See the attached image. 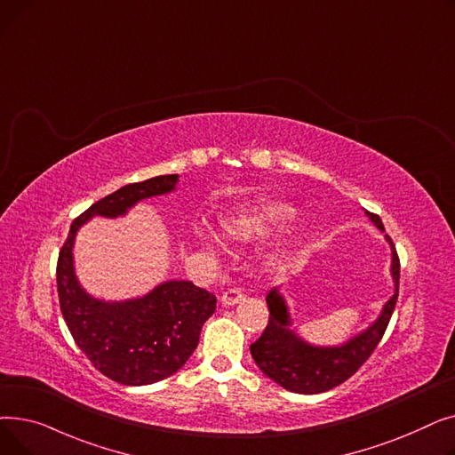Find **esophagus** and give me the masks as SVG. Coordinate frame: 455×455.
Returning <instances> with one entry per match:
<instances>
[{"instance_id":"esophagus-1","label":"esophagus","mask_w":455,"mask_h":455,"mask_svg":"<svg viewBox=\"0 0 455 455\" xmlns=\"http://www.w3.org/2000/svg\"><path fill=\"white\" fill-rule=\"evenodd\" d=\"M243 300V291H242V288H230V290H227L225 293H223V297H221V304L223 306H235L237 302H242Z\"/></svg>"}]
</instances>
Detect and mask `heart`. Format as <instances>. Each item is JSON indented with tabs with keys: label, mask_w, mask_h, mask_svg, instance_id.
Wrapping results in <instances>:
<instances>
[{
	"label": "heart",
	"mask_w": 455,
	"mask_h": 455,
	"mask_svg": "<svg viewBox=\"0 0 455 455\" xmlns=\"http://www.w3.org/2000/svg\"><path fill=\"white\" fill-rule=\"evenodd\" d=\"M297 215V210L280 201H267L249 210L235 213L223 223L227 237L237 243H258L266 240L275 230L288 225ZM302 237L297 232L282 237V240L267 254V266L275 271L288 269L300 249Z\"/></svg>",
	"instance_id": "heart-1"
}]
</instances>
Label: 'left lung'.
Segmentation results:
<instances>
[{
  "label": "left lung",
  "mask_w": 455,
  "mask_h": 455,
  "mask_svg": "<svg viewBox=\"0 0 455 455\" xmlns=\"http://www.w3.org/2000/svg\"><path fill=\"white\" fill-rule=\"evenodd\" d=\"M367 215L381 232H386L384 223L376 213L367 212ZM386 237L391 245V276L395 282V293L367 330L339 347H315L306 343L291 330L290 309L282 293L276 288L267 293L269 323L258 341L251 345V354L259 371L276 381L280 387L299 395L324 393L343 384L369 360L379 339L384 338L398 299L400 259L393 240L389 235Z\"/></svg>",
  "instance_id": "1"
}]
</instances>
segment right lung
<instances>
[{"label": "right lung", "instance_id": "right-lung-1", "mask_svg": "<svg viewBox=\"0 0 455 455\" xmlns=\"http://www.w3.org/2000/svg\"><path fill=\"white\" fill-rule=\"evenodd\" d=\"M177 182L179 175H160L119 188L76 218L59 252L57 291L68 330L93 367L122 386H149L175 374L197 348L215 295L188 280H167L140 299H93L76 276V235L95 215L117 218L143 199L172 194Z\"/></svg>", "mask_w": 455, "mask_h": 455}]
</instances>
